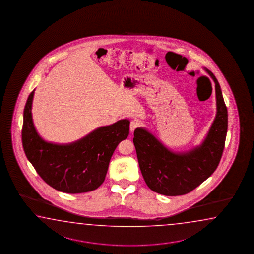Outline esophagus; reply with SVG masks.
<instances>
[{
  "instance_id": "obj_1",
  "label": "esophagus",
  "mask_w": 254,
  "mask_h": 254,
  "mask_svg": "<svg viewBox=\"0 0 254 254\" xmlns=\"http://www.w3.org/2000/svg\"><path fill=\"white\" fill-rule=\"evenodd\" d=\"M138 127H139V122L138 121L133 120V121L130 122V124H129V130H130V132H133L135 129L138 128Z\"/></svg>"
}]
</instances>
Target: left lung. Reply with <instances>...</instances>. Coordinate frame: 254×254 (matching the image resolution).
<instances>
[{
	"label": "left lung",
	"instance_id": "left-lung-1",
	"mask_svg": "<svg viewBox=\"0 0 254 254\" xmlns=\"http://www.w3.org/2000/svg\"><path fill=\"white\" fill-rule=\"evenodd\" d=\"M204 70L215 84L216 115L202 144L176 153L144 128L134 130L139 169L147 186L156 193L169 196L188 194L218 167L226 139L228 114L218 81L210 70Z\"/></svg>",
	"mask_w": 254,
	"mask_h": 254
}]
</instances>
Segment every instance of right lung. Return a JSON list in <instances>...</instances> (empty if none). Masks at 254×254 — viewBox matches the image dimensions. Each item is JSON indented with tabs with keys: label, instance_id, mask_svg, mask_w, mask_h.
Masks as SVG:
<instances>
[{
	"label": "right lung",
	"instance_id": "1",
	"mask_svg": "<svg viewBox=\"0 0 254 254\" xmlns=\"http://www.w3.org/2000/svg\"><path fill=\"white\" fill-rule=\"evenodd\" d=\"M34 91L26 103L21 130L29 161L47 184L61 192L79 194L98 189L105 181L116 147L129 135V120L97 128L69 144L48 142L37 132L32 121Z\"/></svg>",
	"mask_w": 254,
	"mask_h": 254
}]
</instances>
